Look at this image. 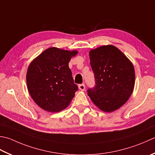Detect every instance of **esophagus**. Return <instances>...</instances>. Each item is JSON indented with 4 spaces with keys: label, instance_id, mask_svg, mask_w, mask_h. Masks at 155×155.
<instances>
[{
    "label": "esophagus",
    "instance_id": "1",
    "mask_svg": "<svg viewBox=\"0 0 155 155\" xmlns=\"http://www.w3.org/2000/svg\"><path fill=\"white\" fill-rule=\"evenodd\" d=\"M78 88L81 91H84L85 90V85H84V84H81L78 85Z\"/></svg>",
    "mask_w": 155,
    "mask_h": 155
}]
</instances>
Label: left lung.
<instances>
[{
    "label": "left lung",
    "mask_w": 155,
    "mask_h": 155,
    "mask_svg": "<svg viewBox=\"0 0 155 155\" xmlns=\"http://www.w3.org/2000/svg\"><path fill=\"white\" fill-rule=\"evenodd\" d=\"M89 58L95 86L87 90L88 95L105 112L120 108L134 90L135 71L132 63L112 45L91 50Z\"/></svg>",
    "instance_id": "left-lung-1"
}]
</instances>
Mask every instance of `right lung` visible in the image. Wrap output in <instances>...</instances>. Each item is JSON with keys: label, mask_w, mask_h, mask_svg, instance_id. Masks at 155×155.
<instances>
[{"label": "right lung", "mask_w": 155, "mask_h": 155, "mask_svg": "<svg viewBox=\"0 0 155 155\" xmlns=\"http://www.w3.org/2000/svg\"><path fill=\"white\" fill-rule=\"evenodd\" d=\"M77 53L50 48L30 64L26 76L27 89L39 107L49 112L68 107L78 91L68 62Z\"/></svg>", "instance_id": "add662e5"}]
</instances>
